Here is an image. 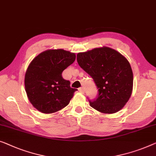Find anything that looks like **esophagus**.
Wrapping results in <instances>:
<instances>
[{
    "label": "esophagus",
    "mask_w": 156,
    "mask_h": 156,
    "mask_svg": "<svg viewBox=\"0 0 156 156\" xmlns=\"http://www.w3.org/2000/svg\"><path fill=\"white\" fill-rule=\"evenodd\" d=\"M79 91L80 92V93H84V89H83V87H80V88H79Z\"/></svg>",
    "instance_id": "esophagus-1"
}]
</instances>
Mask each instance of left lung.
<instances>
[{"instance_id":"1","label":"left lung","mask_w":156,"mask_h":156,"mask_svg":"<svg viewBox=\"0 0 156 156\" xmlns=\"http://www.w3.org/2000/svg\"><path fill=\"white\" fill-rule=\"evenodd\" d=\"M80 66L93 78L98 95L90 105L103 113L120 110L129 99L133 89V73L127 58L114 49L103 46L79 53Z\"/></svg>"}]
</instances>
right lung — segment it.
Returning <instances> with one entry per match:
<instances>
[{
  "instance_id": "obj_1",
  "label": "right lung",
  "mask_w": 156,
  "mask_h": 156,
  "mask_svg": "<svg viewBox=\"0 0 156 156\" xmlns=\"http://www.w3.org/2000/svg\"><path fill=\"white\" fill-rule=\"evenodd\" d=\"M75 58V54L63 49L45 51L34 58L26 71L24 86L36 109L49 114L69 104L77 89L70 87V82L62 78V73Z\"/></svg>"
}]
</instances>
